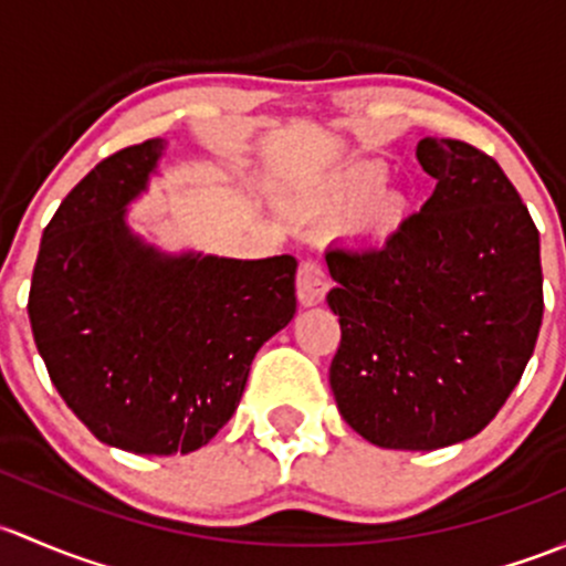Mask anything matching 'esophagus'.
Wrapping results in <instances>:
<instances>
[{
  "label": "esophagus",
  "mask_w": 566,
  "mask_h": 566,
  "mask_svg": "<svg viewBox=\"0 0 566 566\" xmlns=\"http://www.w3.org/2000/svg\"><path fill=\"white\" fill-rule=\"evenodd\" d=\"M326 291H329V275H326L322 261H302L300 272H296V296H300V305H318V302H324Z\"/></svg>",
  "instance_id": "1"
}]
</instances>
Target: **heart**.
I'll use <instances>...</instances> for the list:
<instances>
[{"label":"heart","instance_id":"heart-1","mask_svg":"<svg viewBox=\"0 0 566 566\" xmlns=\"http://www.w3.org/2000/svg\"><path fill=\"white\" fill-rule=\"evenodd\" d=\"M384 166L370 160L352 163L329 174L305 196L313 212H348L352 234L384 242L398 234L409 220V198L398 188H384Z\"/></svg>","mask_w":566,"mask_h":566}]
</instances>
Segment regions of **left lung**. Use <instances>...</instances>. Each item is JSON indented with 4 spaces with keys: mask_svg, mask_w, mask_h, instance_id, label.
Here are the masks:
<instances>
[{
    "mask_svg": "<svg viewBox=\"0 0 566 566\" xmlns=\"http://www.w3.org/2000/svg\"><path fill=\"white\" fill-rule=\"evenodd\" d=\"M436 190L384 244L326 250L340 322L329 387L384 450L480 433L521 381L543 324L539 231L491 155L422 138Z\"/></svg>",
    "mask_w": 566,
    "mask_h": 566,
    "instance_id": "obj_1",
    "label": "left lung"
}]
</instances>
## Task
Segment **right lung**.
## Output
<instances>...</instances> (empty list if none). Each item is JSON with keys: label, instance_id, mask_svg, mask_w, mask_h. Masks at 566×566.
<instances>
[{"label": "right lung", "instance_id": "right-lung-1", "mask_svg": "<svg viewBox=\"0 0 566 566\" xmlns=\"http://www.w3.org/2000/svg\"><path fill=\"white\" fill-rule=\"evenodd\" d=\"M163 138L97 163L60 203L29 289L38 352L70 411L116 450L207 444L240 406L255 352L296 313L294 255H168L127 229Z\"/></svg>", "mask_w": 566, "mask_h": 566}]
</instances>
